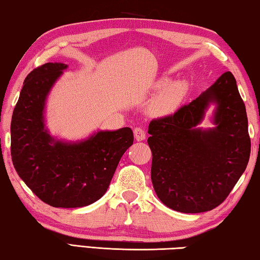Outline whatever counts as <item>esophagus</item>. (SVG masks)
Returning <instances> with one entry per match:
<instances>
[{"label":"esophagus","instance_id":"34e87169","mask_svg":"<svg viewBox=\"0 0 260 260\" xmlns=\"http://www.w3.org/2000/svg\"><path fill=\"white\" fill-rule=\"evenodd\" d=\"M134 136L136 141H143L146 140V132L141 127H135L134 128Z\"/></svg>","mask_w":260,"mask_h":260}]
</instances>
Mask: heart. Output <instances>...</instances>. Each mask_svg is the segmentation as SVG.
I'll return each instance as SVG.
<instances>
[{
	"label": "heart",
	"mask_w": 260,
	"mask_h": 260,
	"mask_svg": "<svg viewBox=\"0 0 260 260\" xmlns=\"http://www.w3.org/2000/svg\"><path fill=\"white\" fill-rule=\"evenodd\" d=\"M166 85V81H159L156 85L157 89H161ZM188 91V82L186 80H175L167 85L160 94L153 101L150 111L155 116H167L177 111L183 102Z\"/></svg>",
	"instance_id": "1"
}]
</instances>
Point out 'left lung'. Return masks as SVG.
I'll return each mask as SVG.
<instances>
[{
    "instance_id": "1",
    "label": "left lung",
    "mask_w": 260,
    "mask_h": 260,
    "mask_svg": "<svg viewBox=\"0 0 260 260\" xmlns=\"http://www.w3.org/2000/svg\"><path fill=\"white\" fill-rule=\"evenodd\" d=\"M210 103L217 105L214 129L196 126ZM151 181L167 208L183 213L210 211L222 203L248 165L251 141L236 80L228 71L173 114L149 124Z\"/></svg>"
}]
</instances>
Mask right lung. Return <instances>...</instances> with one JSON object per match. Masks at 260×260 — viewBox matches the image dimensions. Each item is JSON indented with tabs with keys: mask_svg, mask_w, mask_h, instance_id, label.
I'll use <instances>...</instances> for the list:
<instances>
[{
	"mask_svg": "<svg viewBox=\"0 0 260 260\" xmlns=\"http://www.w3.org/2000/svg\"><path fill=\"white\" fill-rule=\"evenodd\" d=\"M63 63H46L24 81L11 119V158L21 180L54 208H81L102 197L121 156L133 144L129 127L100 131L85 141L68 143L45 128V104Z\"/></svg>",
	"mask_w": 260,
	"mask_h": 260,
	"instance_id": "obj_1",
	"label": "right lung"
}]
</instances>
